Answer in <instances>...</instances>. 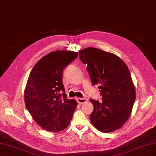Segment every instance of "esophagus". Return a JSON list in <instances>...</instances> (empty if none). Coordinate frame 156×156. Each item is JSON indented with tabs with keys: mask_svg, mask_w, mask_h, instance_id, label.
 Wrapping results in <instances>:
<instances>
[{
	"mask_svg": "<svg viewBox=\"0 0 156 156\" xmlns=\"http://www.w3.org/2000/svg\"><path fill=\"white\" fill-rule=\"evenodd\" d=\"M77 101L79 103V104H82V103H84L87 102L88 100L87 98H79L77 99Z\"/></svg>",
	"mask_w": 156,
	"mask_h": 156,
	"instance_id": "obj_1",
	"label": "esophagus"
}]
</instances>
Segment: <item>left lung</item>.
<instances>
[{"label":"left lung","mask_w":156,"mask_h":156,"mask_svg":"<svg viewBox=\"0 0 156 156\" xmlns=\"http://www.w3.org/2000/svg\"><path fill=\"white\" fill-rule=\"evenodd\" d=\"M79 52L102 96L101 102L90 100L94 106L90 116L92 125L103 133L120 129L130 116L136 97L128 67L119 56L100 49L90 47Z\"/></svg>","instance_id":"1"}]
</instances>
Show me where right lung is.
<instances>
[{"label": "right lung", "instance_id": "add662e5", "mask_svg": "<svg viewBox=\"0 0 156 156\" xmlns=\"http://www.w3.org/2000/svg\"><path fill=\"white\" fill-rule=\"evenodd\" d=\"M78 52L56 51L37 62L30 73L24 91L27 110L36 123L51 132L66 129L72 119L77 103L68 100L62 83V72L77 58Z\"/></svg>", "mask_w": 156, "mask_h": 156}]
</instances>
